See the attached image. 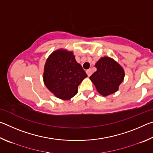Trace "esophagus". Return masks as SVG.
<instances>
[{"mask_svg": "<svg viewBox=\"0 0 153 153\" xmlns=\"http://www.w3.org/2000/svg\"><path fill=\"white\" fill-rule=\"evenodd\" d=\"M86 74H87V75H88V76H90L92 75V70L90 69H87L86 70Z\"/></svg>", "mask_w": 153, "mask_h": 153, "instance_id": "esophagus-1", "label": "esophagus"}]
</instances>
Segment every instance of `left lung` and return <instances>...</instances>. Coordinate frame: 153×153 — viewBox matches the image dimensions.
I'll return each instance as SVG.
<instances>
[{
    "label": "left lung",
    "mask_w": 153,
    "mask_h": 153,
    "mask_svg": "<svg viewBox=\"0 0 153 153\" xmlns=\"http://www.w3.org/2000/svg\"><path fill=\"white\" fill-rule=\"evenodd\" d=\"M95 67L97 71L90 77V79L97 92L103 97L117 92L125 77L123 67L108 56L100 58L96 63Z\"/></svg>",
    "instance_id": "8db88e82"
}]
</instances>
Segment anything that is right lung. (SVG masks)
<instances>
[{"instance_id":"1","label":"right lung","mask_w":153,"mask_h":153,"mask_svg":"<svg viewBox=\"0 0 153 153\" xmlns=\"http://www.w3.org/2000/svg\"><path fill=\"white\" fill-rule=\"evenodd\" d=\"M87 74L76 61L73 51L60 48L48 56L44 67L43 81L49 91L61 100L71 99Z\"/></svg>"}]
</instances>
